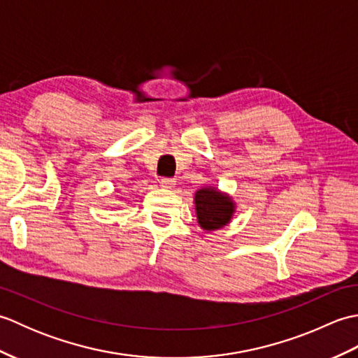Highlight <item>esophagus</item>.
I'll return each mask as SVG.
<instances>
[{
  "label": "esophagus",
  "mask_w": 358,
  "mask_h": 358,
  "mask_svg": "<svg viewBox=\"0 0 358 358\" xmlns=\"http://www.w3.org/2000/svg\"><path fill=\"white\" fill-rule=\"evenodd\" d=\"M162 186L164 189H172L175 186V181L172 178H162Z\"/></svg>",
  "instance_id": "obj_1"
}]
</instances>
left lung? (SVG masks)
<instances>
[{"label": "left lung", "instance_id": "obj_1", "mask_svg": "<svg viewBox=\"0 0 358 358\" xmlns=\"http://www.w3.org/2000/svg\"><path fill=\"white\" fill-rule=\"evenodd\" d=\"M195 215L200 227L206 232H214L227 226L237 210V203L229 194L214 186H203L194 195Z\"/></svg>", "mask_w": 358, "mask_h": 358}]
</instances>
